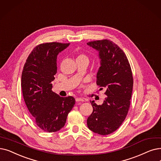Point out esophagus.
<instances>
[{"label":"esophagus","mask_w":161,"mask_h":161,"mask_svg":"<svg viewBox=\"0 0 161 161\" xmlns=\"http://www.w3.org/2000/svg\"><path fill=\"white\" fill-rule=\"evenodd\" d=\"M75 101L76 102H83L84 101V99H82V98H80V97H77V98H75Z\"/></svg>","instance_id":"1"}]
</instances>
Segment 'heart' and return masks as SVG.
<instances>
[{"label": "heart", "instance_id": "1", "mask_svg": "<svg viewBox=\"0 0 161 161\" xmlns=\"http://www.w3.org/2000/svg\"><path fill=\"white\" fill-rule=\"evenodd\" d=\"M83 57H86V56H85L84 54H80V55H78V57H77V59L80 58H83Z\"/></svg>", "mask_w": 161, "mask_h": 161}]
</instances>
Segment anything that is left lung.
Returning a JSON list of instances; mask_svg holds the SVG:
<instances>
[{
    "label": "left lung",
    "instance_id": "8db88e82",
    "mask_svg": "<svg viewBox=\"0 0 161 161\" xmlns=\"http://www.w3.org/2000/svg\"><path fill=\"white\" fill-rule=\"evenodd\" d=\"M87 44L99 53L97 84L106 89L107 96L101 105L92 102L93 110L87 124L94 133L108 135L119 128L127 116L134 83L131 69L126 56L113 41L104 39Z\"/></svg>",
    "mask_w": 161,
    "mask_h": 161
}]
</instances>
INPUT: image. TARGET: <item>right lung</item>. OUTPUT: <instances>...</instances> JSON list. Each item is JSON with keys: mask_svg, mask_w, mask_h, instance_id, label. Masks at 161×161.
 <instances>
[{"mask_svg": "<svg viewBox=\"0 0 161 161\" xmlns=\"http://www.w3.org/2000/svg\"><path fill=\"white\" fill-rule=\"evenodd\" d=\"M69 43L57 42L37 45L27 57L22 74L24 101L37 125L45 131L55 132L65 125L75 99L60 97L52 91L57 72V56Z\"/></svg>", "mask_w": 161, "mask_h": 161, "instance_id": "1", "label": "right lung"}]
</instances>
